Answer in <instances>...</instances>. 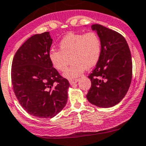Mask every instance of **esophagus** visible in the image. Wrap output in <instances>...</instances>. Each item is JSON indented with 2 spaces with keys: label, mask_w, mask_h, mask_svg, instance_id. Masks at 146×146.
<instances>
[{
  "label": "esophagus",
  "mask_w": 146,
  "mask_h": 146,
  "mask_svg": "<svg viewBox=\"0 0 146 146\" xmlns=\"http://www.w3.org/2000/svg\"><path fill=\"white\" fill-rule=\"evenodd\" d=\"M78 79H72V80H69V82L70 83V84H74L75 83H77L78 82Z\"/></svg>",
  "instance_id": "esophagus-1"
}]
</instances>
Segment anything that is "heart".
Masks as SVG:
<instances>
[{
  "mask_svg": "<svg viewBox=\"0 0 146 146\" xmlns=\"http://www.w3.org/2000/svg\"><path fill=\"white\" fill-rule=\"evenodd\" d=\"M59 46V50L50 51L48 58L53 67L59 72L66 69L70 58L72 64L64 73L68 79L79 77L86 68L95 66L100 56V38L92 31L84 34L69 33L61 40Z\"/></svg>",
  "mask_w": 146,
  "mask_h": 146,
  "instance_id": "obj_1",
  "label": "heart"
}]
</instances>
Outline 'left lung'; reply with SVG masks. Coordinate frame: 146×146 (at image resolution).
Returning <instances> with one entry per match:
<instances>
[{"label":"left lung","mask_w":146,"mask_h":146,"mask_svg":"<svg viewBox=\"0 0 146 146\" xmlns=\"http://www.w3.org/2000/svg\"><path fill=\"white\" fill-rule=\"evenodd\" d=\"M91 28L100 38L101 52L96 66L88 76L92 85L87 99L100 108H111L123 99L130 87L131 54L121 34L100 24Z\"/></svg>","instance_id":"obj_1"}]
</instances>
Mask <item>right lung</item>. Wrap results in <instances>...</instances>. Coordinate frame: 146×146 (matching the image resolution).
Returning a JSON list of instances; mask_svg holds the SVG:
<instances>
[{
    "mask_svg": "<svg viewBox=\"0 0 146 146\" xmlns=\"http://www.w3.org/2000/svg\"><path fill=\"white\" fill-rule=\"evenodd\" d=\"M49 32L35 34L18 49L11 66L13 91L22 108L40 118H51L66 105L69 83L48 58Z\"/></svg>",
    "mask_w": 146,
    "mask_h": 146,
    "instance_id": "1",
    "label": "right lung"
}]
</instances>
